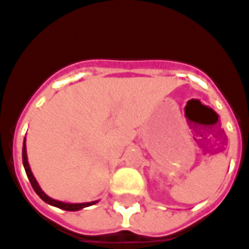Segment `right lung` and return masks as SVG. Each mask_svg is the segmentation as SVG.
<instances>
[{
    "instance_id": "add662e5",
    "label": "right lung",
    "mask_w": 249,
    "mask_h": 249,
    "mask_svg": "<svg viewBox=\"0 0 249 249\" xmlns=\"http://www.w3.org/2000/svg\"><path fill=\"white\" fill-rule=\"evenodd\" d=\"M22 163L23 167H25V171H26V175L29 178V182L32 184L33 190L36 191L38 196L41 197L45 203H48L50 206L58 207V208H61V210H65V211H79V210H82L85 207L92 206V204H95L98 203L97 200L95 201H90V203H63V201L55 200V199H52L50 196H48L45 192L42 191V188L39 187L38 182L36 180V178L33 175L32 170H30V166H29L28 162V154H26V138L23 139V147H22Z\"/></svg>"
}]
</instances>
